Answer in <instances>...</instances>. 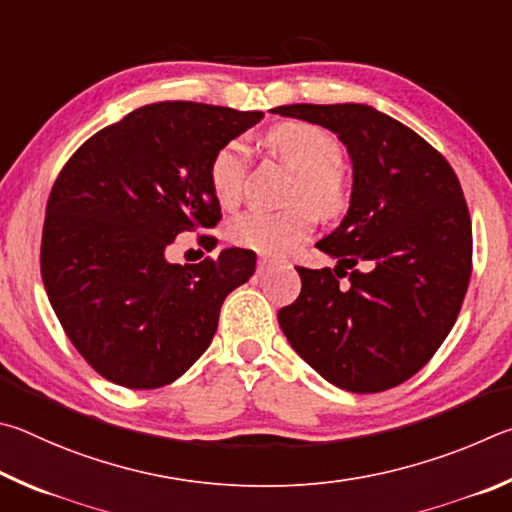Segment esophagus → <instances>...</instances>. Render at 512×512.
I'll use <instances>...</instances> for the list:
<instances>
[{"mask_svg":"<svg viewBox=\"0 0 512 512\" xmlns=\"http://www.w3.org/2000/svg\"><path fill=\"white\" fill-rule=\"evenodd\" d=\"M276 263L272 261V258H267V256H261V258H258V265H256V272L258 274H267V272H270L272 270V267H274Z\"/></svg>","mask_w":512,"mask_h":512,"instance_id":"esophagus-1","label":"esophagus"}]
</instances>
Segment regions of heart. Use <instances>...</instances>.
I'll use <instances>...</instances> for the list:
<instances>
[{
	"mask_svg": "<svg viewBox=\"0 0 512 512\" xmlns=\"http://www.w3.org/2000/svg\"><path fill=\"white\" fill-rule=\"evenodd\" d=\"M267 146L297 170L292 200L283 211L249 209L229 222V242L267 256L288 254L310 236L315 215L335 220L348 209V182L339 164L344 150L333 134L306 121H283L267 132ZM249 155L242 141H227L213 152L209 186L222 206H236L245 188Z\"/></svg>",
	"mask_w": 512,
	"mask_h": 512,
	"instance_id": "b5f03b06",
	"label": "heart"
}]
</instances>
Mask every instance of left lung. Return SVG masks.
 I'll return each mask as SVG.
<instances>
[{
  "mask_svg": "<svg viewBox=\"0 0 512 512\" xmlns=\"http://www.w3.org/2000/svg\"><path fill=\"white\" fill-rule=\"evenodd\" d=\"M339 134L353 159L344 222L317 242L337 267L301 274L279 310L285 337L335 387L378 393L432 360L472 274V222L454 168L405 123L369 105H281Z\"/></svg>",
  "mask_w": 512,
  "mask_h": 512,
  "instance_id": "left-lung-1",
  "label": "left lung"
}]
</instances>
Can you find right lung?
<instances>
[{"label": "right lung", "mask_w": 512, "mask_h": 512, "mask_svg": "<svg viewBox=\"0 0 512 512\" xmlns=\"http://www.w3.org/2000/svg\"><path fill=\"white\" fill-rule=\"evenodd\" d=\"M263 119L193 101L143 105L92 134L53 182L40 272L76 351L105 380L157 389L177 380L218 330L222 301L256 270L249 249L197 265L166 251L182 233L215 242L213 152Z\"/></svg>", "instance_id": "add662e5"}]
</instances>
